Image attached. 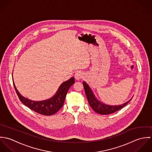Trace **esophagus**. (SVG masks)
<instances>
[{
    "label": "esophagus",
    "mask_w": 152,
    "mask_h": 152,
    "mask_svg": "<svg viewBox=\"0 0 152 152\" xmlns=\"http://www.w3.org/2000/svg\"><path fill=\"white\" fill-rule=\"evenodd\" d=\"M83 74H82V72H77L76 74H75V79H76V80H79V79H80L81 78H82L83 77Z\"/></svg>",
    "instance_id": "esophagus-1"
}]
</instances>
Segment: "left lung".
Wrapping results in <instances>:
<instances>
[{
  "label": "left lung",
  "mask_w": 152,
  "mask_h": 152,
  "mask_svg": "<svg viewBox=\"0 0 152 152\" xmlns=\"http://www.w3.org/2000/svg\"><path fill=\"white\" fill-rule=\"evenodd\" d=\"M83 85L84 86L86 96L87 97L89 105L95 112L99 114L109 115L115 113L116 111L121 109L123 107H124L132 100L131 99L128 102L119 106H110L105 104L99 101L96 98L91 89L85 82H83Z\"/></svg>",
  "instance_id": "left-lung-1"
}]
</instances>
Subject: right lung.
<instances>
[{"label":"right lung","instance_id":"1","mask_svg":"<svg viewBox=\"0 0 152 152\" xmlns=\"http://www.w3.org/2000/svg\"><path fill=\"white\" fill-rule=\"evenodd\" d=\"M75 81V78L72 77L68 80L63 82L61 84L55 95L50 99L43 101H33L23 97L17 90L13 81V83L20 100L25 106L40 115L50 116L56 113L62 107L67 93L70 86L74 84Z\"/></svg>","mask_w":152,"mask_h":152}]
</instances>
